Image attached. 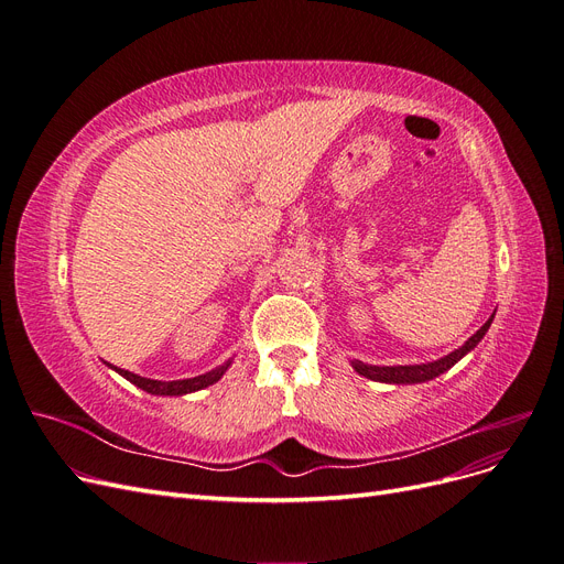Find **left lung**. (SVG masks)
Instances as JSON below:
<instances>
[{"mask_svg": "<svg viewBox=\"0 0 564 564\" xmlns=\"http://www.w3.org/2000/svg\"><path fill=\"white\" fill-rule=\"evenodd\" d=\"M497 315V311L491 313V317L482 324L480 329H477L464 346H458L456 350H452L449 355L440 357V360L433 362H423V365H392V367H381V365H367L360 360H350V367L360 373L365 379L371 381H379V383H392V386H409V383H425V381H433L440 373L449 371L458 360H464V357L480 344L485 338L487 329L491 327V319Z\"/></svg>", "mask_w": 564, "mask_h": 564, "instance_id": "obj_1", "label": "left lung"}]
</instances>
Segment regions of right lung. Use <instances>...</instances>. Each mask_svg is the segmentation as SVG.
Instances as JSON below:
<instances>
[{
	"instance_id": "add662e5",
	"label": "right lung",
	"mask_w": 564,
	"mask_h": 564,
	"mask_svg": "<svg viewBox=\"0 0 564 564\" xmlns=\"http://www.w3.org/2000/svg\"><path fill=\"white\" fill-rule=\"evenodd\" d=\"M108 365V362H104ZM232 365V357L228 362L214 367L212 371H204L199 373V377H193V379H178V381H158V379H145V377H139V373L133 371H127V369H117L112 365H108L110 369H115L119 377H124L129 383H133L135 388H141L145 392H150V395H162V398H181V395H187V392H195V390H202L207 386H214L216 381L224 379V373L228 371V367Z\"/></svg>"
}]
</instances>
